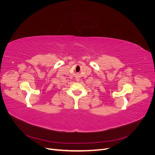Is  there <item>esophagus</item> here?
<instances>
[{"instance_id": "esophagus-1", "label": "esophagus", "mask_w": 155, "mask_h": 155, "mask_svg": "<svg viewBox=\"0 0 155 155\" xmlns=\"http://www.w3.org/2000/svg\"><path fill=\"white\" fill-rule=\"evenodd\" d=\"M76 81H80V79H77Z\"/></svg>"}]
</instances>
